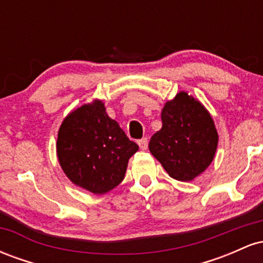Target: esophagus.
<instances>
[{
  "mask_svg": "<svg viewBox=\"0 0 263 263\" xmlns=\"http://www.w3.org/2000/svg\"><path fill=\"white\" fill-rule=\"evenodd\" d=\"M138 146L142 151H146L147 147H148V140L146 137L141 138V140H138Z\"/></svg>",
  "mask_w": 263,
  "mask_h": 263,
  "instance_id": "1",
  "label": "esophagus"
}]
</instances>
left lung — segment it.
<instances>
[{
    "instance_id": "left-lung-1",
    "label": "left lung",
    "mask_w": 263,
    "mask_h": 263,
    "mask_svg": "<svg viewBox=\"0 0 263 263\" xmlns=\"http://www.w3.org/2000/svg\"><path fill=\"white\" fill-rule=\"evenodd\" d=\"M161 117L162 128L151 137V153L172 178L190 182L209 167L218 148L213 117L185 91L165 102Z\"/></svg>"
}]
</instances>
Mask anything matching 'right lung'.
I'll use <instances>...</instances> for the list:
<instances>
[{
	"label": "right lung",
	"instance_id": "add662e5",
	"mask_svg": "<svg viewBox=\"0 0 263 263\" xmlns=\"http://www.w3.org/2000/svg\"><path fill=\"white\" fill-rule=\"evenodd\" d=\"M137 151L100 100L69 114L57 140L58 161L66 177L93 194H105L119 185Z\"/></svg>",
	"mask_w": 263,
	"mask_h": 263
}]
</instances>
